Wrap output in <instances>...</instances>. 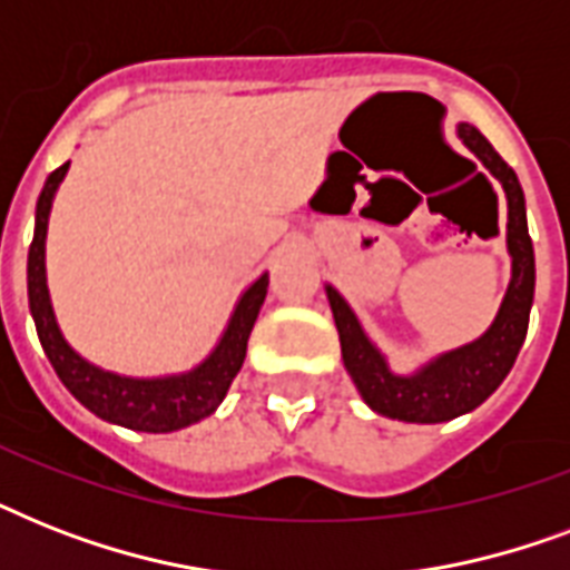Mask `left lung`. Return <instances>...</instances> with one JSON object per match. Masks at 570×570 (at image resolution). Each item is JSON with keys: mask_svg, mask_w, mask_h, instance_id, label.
I'll return each instance as SVG.
<instances>
[{"mask_svg": "<svg viewBox=\"0 0 570 570\" xmlns=\"http://www.w3.org/2000/svg\"><path fill=\"white\" fill-rule=\"evenodd\" d=\"M459 138L500 180L505 204H509L505 245H509V257H512V281H509V289H505V298L491 328L468 346L432 357L414 375H396L390 373L384 355L364 334L346 298L331 284L325 286L331 313H334L340 331L346 373L352 375L366 405L390 420L446 423V420L468 414L503 384V379L514 366V357L521 352L523 340H527L532 293H535V254H532V239L527 230V204H523L521 183H518V174L503 163V156L497 154L476 127L459 124Z\"/></svg>", "mask_w": 570, "mask_h": 570, "instance_id": "8db88e82", "label": "left lung"}]
</instances>
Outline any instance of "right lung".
I'll list each match as a JSON object with an SVG mask.
<instances>
[{
  "label": "right lung",
  "instance_id": "add662e5",
  "mask_svg": "<svg viewBox=\"0 0 570 570\" xmlns=\"http://www.w3.org/2000/svg\"><path fill=\"white\" fill-rule=\"evenodd\" d=\"M67 168H70V163L49 174L38 197V209H35V239H31L29 248V307L31 316H35L40 346L47 352L49 364L58 373L61 384L91 414H97L106 423H118L124 429H132V432L150 434L186 429V425L204 420L222 405V399L230 390V381L242 370L250 328L257 322L259 307L266 302L268 275H259L242 293L218 346L189 373L163 375V379H129V375L109 373V370L88 364L61 337L47 289L49 209H52V197L65 180Z\"/></svg>",
  "mask_w": 570,
  "mask_h": 570
}]
</instances>
